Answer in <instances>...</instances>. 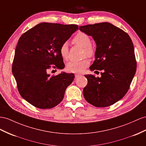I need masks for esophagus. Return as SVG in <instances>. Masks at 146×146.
Masks as SVG:
<instances>
[{"mask_svg": "<svg viewBox=\"0 0 146 146\" xmlns=\"http://www.w3.org/2000/svg\"><path fill=\"white\" fill-rule=\"evenodd\" d=\"M80 76H81V74H79V73L75 74V78H78V77Z\"/></svg>", "mask_w": 146, "mask_h": 146, "instance_id": "34e87169", "label": "esophagus"}]
</instances>
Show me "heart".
<instances>
[{
    "label": "heart",
    "mask_w": 146,
    "mask_h": 146,
    "mask_svg": "<svg viewBox=\"0 0 146 146\" xmlns=\"http://www.w3.org/2000/svg\"><path fill=\"white\" fill-rule=\"evenodd\" d=\"M73 44L83 48V55L84 57L88 56L93 57L96 54L94 47L91 45V39L90 36L84 32H79L73 37L72 40ZM59 53L63 60H66L68 57V46L66 42L61 45L59 48ZM89 61L88 58H84L81 61H71L66 65V70L71 73H80L88 67Z\"/></svg>",
    "instance_id": "1"
}]
</instances>
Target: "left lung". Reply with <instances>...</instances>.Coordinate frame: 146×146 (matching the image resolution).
I'll use <instances>...</instances> for the list:
<instances>
[{
    "mask_svg": "<svg viewBox=\"0 0 146 146\" xmlns=\"http://www.w3.org/2000/svg\"><path fill=\"white\" fill-rule=\"evenodd\" d=\"M80 29L96 42V59L90 70H102L100 78L84 75L88 80L83 89L84 98L97 107L113 105L128 92L136 73L132 40L126 32L107 22L81 26Z\"/></svg>",
    "mask_w": 146,
    "mask_h": 146,
    "instance_id": "obj_1",
    "label": "left lung"
}]
</instances>
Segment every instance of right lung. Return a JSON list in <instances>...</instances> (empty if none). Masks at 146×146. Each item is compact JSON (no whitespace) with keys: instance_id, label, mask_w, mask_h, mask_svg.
<instances>
[{"instance_id":"right-lung-1","label":"right lung","mask_w":146,"mask_h":146,"mask_svg":"<svg viewBox=\"0 0 146 146\" xmlns=\"http://www.w3.org/2000/svg\"><path fill=\"white\" fill-rule=\"evenodd\" d=\"M77 29L76 25L41 23L20 37L12 73L20 94L33 106L51 109L63 100L74 74L62 72L50 76L48 72L51 68H64L59 48Z\"/></svg>"}]
</instances>
